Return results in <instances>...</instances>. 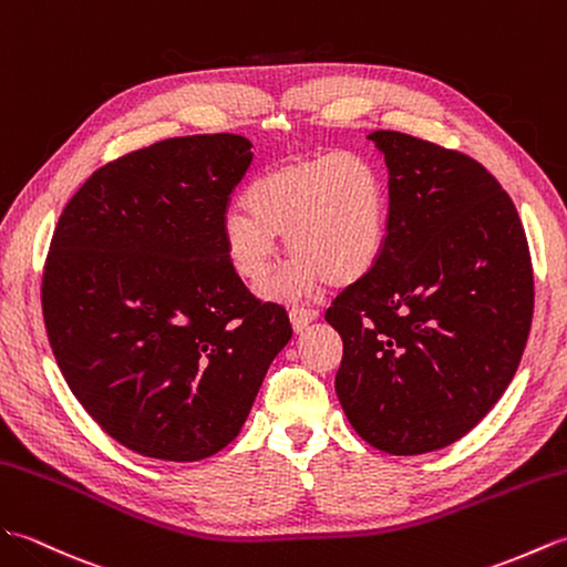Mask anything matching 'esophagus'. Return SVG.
<instances>
[{
    "mask_svg": "<svg viewBox=\"0 0 567 567\" xmlns=\"http://www.w3.org/2000/svg\"><path fill=\"white\" fill-rule=\"evenodd\" d=\"M288 316H291L293 330H296V332H303L310 322H316V320L320 318V312H318V310H310V308L296 306V308H291V312H288Z\"/></svg>",
    "mask_w": 567,
    "mask_h": 567,
    "instance_id": "esophagus-1",
    "label": "esophagus"
}]
</instances>
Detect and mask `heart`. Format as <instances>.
<instances>
[{"label":"heart","instance_id":"1","mask_svg":"<svg viewBox=\"0 0 567 567\" xmlns=\"http://www.w3.org/2000/svg\"><path fill=\"white\" fill-rule=\"evenodd\" d=\"M390 200L381 169L354 153L286 159L257 174L245 208L223 216L220 237L230 269L261 286L284 237L293 261L264 286V296L293 300L320 286H351L373 271L388 240Z\"/></svg>","mask_w":567,"mask_h":567}]
</instances>
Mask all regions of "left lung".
Masks as SVG:
<instances>
[{
	"label": "left lung",
	"instance_id": "left-lung-1",
	"mask_svg": "<svg viewBox=\"0 0 567 567\" xmlns=\"http://www.w3.org/2000/svg\"><path fill=\"white\" fill-rule=\"evenodd\" d=\"M369 141L388 167V240L324 312L344 342L334 390L363 442L417 456L458 442L512 383L532 330V257L481 162L408 133Z\"/></svg>",
	"mask_w": 567,
	"mask_h": 567
}]
</instances>
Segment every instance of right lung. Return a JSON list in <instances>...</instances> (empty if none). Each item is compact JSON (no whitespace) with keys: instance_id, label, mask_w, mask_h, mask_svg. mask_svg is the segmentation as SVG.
Here are the masks:
<instances>
[{"instance_id":"add662e5","label":"right lung","mask_w":567,"mask_h":567,"mask_svg":"<svg viewBox=\"0 0 567 567\" xmlns=\"http://www.w3.org/2000/svg\"><path fill=\"white\" fill-rule=\"evenodd\" d=\"M249 162L243 135L169 137L96 169L58 220L41 288L50 347L80 405L141 456L228 446L293 334L223 249Z\"/></svg>"}]
</instances>
